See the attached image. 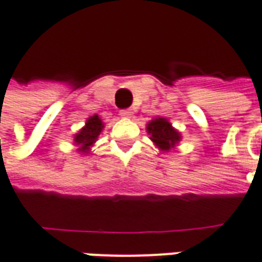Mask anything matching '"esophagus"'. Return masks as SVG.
I'll return each mask as SVG.
<instances>
[{"label": "esophagus", "instance_id": "34e87169", "mask_svg": "<svg viewBox=\"0 0 262 262\" xmlns=\"http://www.w3.org/2000/svg\"><path fill=\"white\" fill-rule=\"evenodd\" d=\"M120 116L124 117V119H127V117H131L133 116V111H131V109H121Z\"/></svg>", "mask_w": 262, "mask_h": 262}]
</instances>
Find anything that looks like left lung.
Segmentation results:
<instances>
[{
    "label": "left lung",
    "instance_id": "left-lung-1",
    "mask_svg": "<svg viewBox=\"0 0 262 262\" xmlns=\"http://www.w3.org/2000/svg\"><path fill=\"white\" fill-rule=\"evenodd\" d=\"M147 133L151 135V141L161 150L168 151L180 141V134L168 123L167 119L157 117L147 124Z\"/></svg>",
    "mask_w": 262,
    "mask_h": 262
}]
</instances>
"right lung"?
I'll return each instance as SVG.
<instances>
[{"mask_svg":"<svg viewBox=\"0 0 262 262\" xmlns=\"http://www.w3.org/2000/svg\"><path fill=\"white\" fill-rule=\"evenodd\" d=\"M103 128V124L101 119H99L97 115L94 116H91L89 120L86 121V125L83 127L79 134H76V137H75V145L79 146V151H82V153H87L89 149H90V146L97 141V138L101 134Z\"/></svg>","mask_w":262,"mask_h":262,"instance_id":"add662e5","label":"right lung"}]
</instances>
